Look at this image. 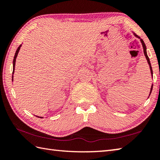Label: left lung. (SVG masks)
<instances>
[{
    "instance_id": "1",
    "label": "left lung",
    "mask_w": 160,
    "mask_h": 160,
    "mask_svg": "<svg viewBox=\"0 0 160 160\" xmlns=\"http://www.w3.org/2000/svg\"><path fill=\"white\" fill-rule=\"evenodd\" d=\"M133 34H134V35H135V37H136L137 38H138V39H140V42H141V43H142V48H143V51H144V54H145V58H146V59H147L148 63V64H149V66H150V71H151V74H152H152H153V72H152V66H151V64H150V58H149L148 56V54H147V51H146V46H145V43H144V42H143V40H142V39H140V37H139L138 36V35H136V34H135V33H133ZM152 87H153V85H152V86H151V89H150V94H149V95H150V94H151V92H152Z\"/></svg>"
}]
</instances>
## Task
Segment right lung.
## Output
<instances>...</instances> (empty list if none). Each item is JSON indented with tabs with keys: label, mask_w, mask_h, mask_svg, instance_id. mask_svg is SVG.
I'll list each match as a JSON object with an SVG mask.
<instances>
[{
	"label": "right lung",
	"mask_w": 160,
	"mask_h": 160,
	"mask_svg": "<svg viewBox=\"0 0 160 160\" xmlns=\"http://www.w3.org/2000/svg\"><path fill=\"white\" fill-rule=\"evenodd\" d=\"M22 45H20V47L18 48L17 51H16L15 54V56H14V58H13V70H12V80L13 81V74H14V72H15V61H16V58H17L18 56V54L19 53V51L20 49V47H21ZM37 117H39V116H37ZM40 118H43V117H40Z\"/></svg>",
	"instance_id": "add662e5"
}]
</instances>
